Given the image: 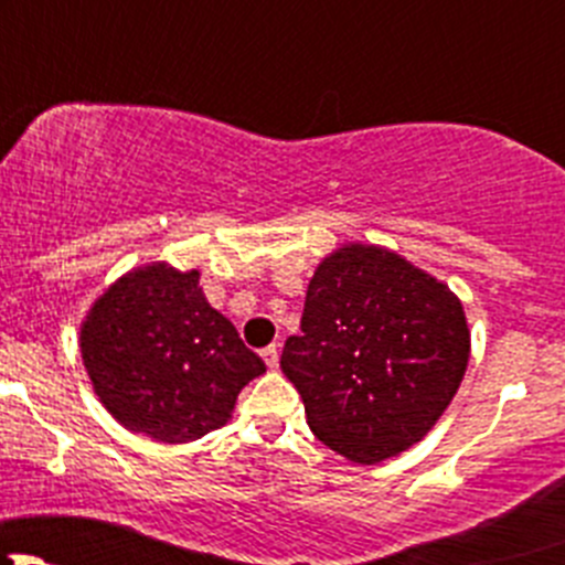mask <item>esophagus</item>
Returning <instances> with one entry per match:
<instances>
[{
    "instance_id": "obj_1",
    "label": "esophagus",
    "mask_w": 565,
    "mask_h": 565,
    "mask_svg": "<svg viewBox=\"0 0 565 565\" xmlns=\"http://www.w3.org/2000/svg\"><path fill=\"white\" fill-rule=\"evenodd\" d=\"M262 358H265V363L270 369H278V344H270L262 350Z\"/></svg>"
}]
</instances>
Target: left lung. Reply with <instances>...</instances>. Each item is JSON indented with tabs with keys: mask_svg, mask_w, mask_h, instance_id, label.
<instances>
[{
	"mask_svg": "<svg viewBox=\"0 0 565 565\" xmlns=\"http://www.w3.org/2000/svg\"><path fill=\"white\" fill-rule=\"evenodd\" d=\"M467 358L470 330L446 284L391 250L347 246L317 267L281 372L319 440L374 465L437 424Z\"/></svg>",
	"mask_w": 565,
	"mask_h": 565,
	"instance_id": "left-lung-1",
	"label": "left lung"
}]
</instances>
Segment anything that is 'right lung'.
Masks as SVG:
<instances>
[{
	"instance_id": "add662e5",
	"label": "right lung",
	"mask_w": 565,
	"mask_h": 565,
	"mask_svg": "<svg viewBox=\"0 0 565 565\" xmlns=\"http://www.w3.org/2000/svg\"><path fill=\"white\" fill-rule=\"evenodd\" d=\"M82 358L104 407L161 443L199 440L226 424L265 363L213 309L199 273L150 265L119 278L82 328Z\"/></svg>"
}]
</instances>
